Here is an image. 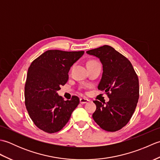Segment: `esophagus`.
Returning <instances> with one entry per match:
<instances>
[{
    "label": "esophagus",
    "instance_id": "34e87169",
    "mask_svg": "<svg viewBox=\"0 0 160 160\" xmlns=\"http://www.w3.org/2000/svg\"><path fill=\"white\" fill-rule=\"evenodd\" d=\"M89 102V100L87 99V98H80V102L81 104L87 103V102Z\"/></svg>",
    "mask_w": 160,
    "mask_h": 160
}]
</instances>
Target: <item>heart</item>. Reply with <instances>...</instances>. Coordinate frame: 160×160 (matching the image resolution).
Instances as JSON below:
<instances>
[{
  "mask_svg": "<svg viewBox=\"0 0 160 160\" xmlns=\"http://www.w3.org/2000/svg\"><path fill=\"white\" fill-rule=\"evenodd\" d=\"M96 63H98L97 61H96V60H91V61H89V62H88V64H87V65H90V64H96Z\"/></svg>",
  "mask_w": 160,
  "mask_h": 160,
  "instance_id": "b5f03b06",
  "label": "heart"
}]
</instances>
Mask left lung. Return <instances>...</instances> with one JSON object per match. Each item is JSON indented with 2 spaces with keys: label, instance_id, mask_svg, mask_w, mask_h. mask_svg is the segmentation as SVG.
Segmentation results:
<instances>
[{
  "label": "left lung",
  "instance_id": "obj_1",
  "mask_svg": "<svg viewBox=\"0 0 160 160\" xmlns=\"http://www.w3.org/2000/svg\"><path fill=\"white\" fill-rule=\"evenodd\" d=\"M87 53L99 58L102 63V77L98 88L109 98L104 104L93 101L96 105L93 120L107 131L120 130L131 120L137 106L140 96L138 75L130 61L111 46Z\"/></svg>",
  "mask_w": 160,
  "mask_h": 160
}]
</instances>
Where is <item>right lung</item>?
Returning a JSON list of instances; mask_svg holds the SVG:
<instances>
[{
	"label": "right lung",
	"mask_w": 160,
	"mask_h": 160,
	"mask_svg": "<svg viewBox=\"0 0 160 160\" xmlns=\"http://www.w3.org/2000/svg\"><path fill=\"white\" fill-rule=\"evenodd\" d=\"M84 53L48 50L30 64L25 85V104L30 118L40 130L48 133L60 131L79 104L78 96L64 101L57 91L67 82L70 67Z\"/></svg>",
	"instance_id": "1"
}]
</instances>
